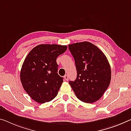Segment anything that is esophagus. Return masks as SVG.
Returning <instances> with one entry per match:
<instances>
[{"mask_svg": "<svg viewBox=\"0 0 131 131\" xmlns=\"http://www.w3.org/2000/svg\"><path fill=\"white\" fill-rule=\"evenodd\" d=\"M64 79H65V80L66 81H68L69 80V76H68V75H67V74H66V75L64 76Z\"/></svg>", "mask_w": 131, "mask_h": 131, "instance_id": "1", "label": "esophagus"}]
</instances>
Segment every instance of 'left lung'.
Listing matches in <instances>:
<instances>
[{
  "label": "left lung",
  "instance_id": "1",
  "mask_svg": "<svg viewBox=\"0 0 131 131\" xmlns=\"http://www.w3.org/2000/svg\"><path fill=\"white\" fill-rule=\"evenodd\" d=\"M68 47L77 70L76 80L69 83L78 99L94 103L102 97L110 83L111 71L107 58L98 47L87 41Z\"/></svg>",
  "mask_w": 131,
  "mask_h": 131
}]
</instances>
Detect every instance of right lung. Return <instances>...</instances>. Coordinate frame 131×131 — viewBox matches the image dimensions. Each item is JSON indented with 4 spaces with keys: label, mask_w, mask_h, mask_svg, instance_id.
<instances>
[{
    "label": "right lung",
    "mask_w": 131,
    "mask_h": 131,
    "mask_svg": "<svg viewBox=\"0 0 131 131\" xmlns=\"http://www.w3.org/2000/svg\"><path fill=\"white\" fill-rule=\"evenodd\" d=\"M66 49V45L41 44L26 57L20 71V80L25 91L36 102H49L57 95L63 78L57 73V58Z\"/></svg>",
    "instance_id": "obj_1"
}]
</instances>
